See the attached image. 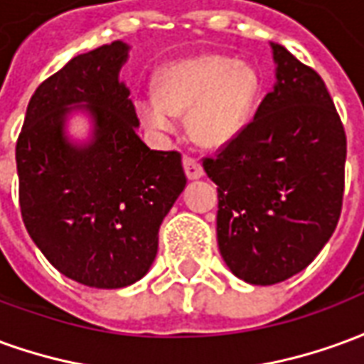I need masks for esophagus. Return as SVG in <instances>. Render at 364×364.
Returning <instances> with one entry per match:
<instances>
[{"instance_id": "1", "label": "esophagus", "mask_w": 364, "mask_h": 364, "mask_svg": "<svg viewBox=\"0 0 364 364\" xmlns=\"http://www.w3.org/2000/svg\"><path fill=\"white\" fill-rule=\"evenodd\" d=\"M183 167H185V175H187V179H191V181L200 179V177L205 175V169H203V166L198 164L197 159L189 158V156L183 159Z\"/></svg>"}]
</instances>
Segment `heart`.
Listing matches in <instances>:
<instances>
[{"label":"heart","mask_w":364,"mask_h":364,"mask_svg":"<svg viewBox=\"0 0 364 364\" xmlns=\"http://www.w3.org/2000/svg\"><path fill=\"white\" fill-rule=\"evenodd\" d=\"M156 95L138 97L134 112L154 136L175 132L187 112L193 140L220 148L244 132L261 93L259 74L228 56L203 54L166 66L156 77Z\"/></svg>","instance_id":"heart-1"}]
</instances>
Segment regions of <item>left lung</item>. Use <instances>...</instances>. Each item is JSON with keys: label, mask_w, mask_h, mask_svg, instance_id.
Segmentation results:
<instances>
[{"label": "left lung", "mask_w": 364, "mask_h": 364, "mask_svg": "<svg viewBox=\"0 0 364 364\" xmlns=\"http://www.w3.org/2000/svg\"><path fill=\"white\" fill-rule=\"evenodd\" d=\"M274 85L253 120L213 159L216 236L224 263L250 284L300 273L328 244L341 214L347 140L328 87L271 43Z\"/></svg>", "instance_id": "1"}]
</instances>
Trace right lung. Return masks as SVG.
<instances>
[{"label":"right lung","mask_w":364,"mask_h":364,"mask_svg":"<svg viewBox=\"0 0 364 364\" xmlns=\"http://www.w3.org/2000/svg\"><path fill=\"white\" fill-rule=\"evenodd\" d=\"M122 41L77 54L36 87L17 140L19 203L28 236L60 273L93 289H122L148 273L161 222L187 179L181 154L136 134L120 80ZM75 114L88 132L71 134Z\"/></svg>","instance_id":"add662e5"}]
</instances>
